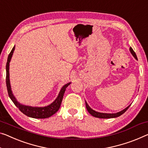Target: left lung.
Instances as JSON below:
<instances>
[{"instance_id": "obj_1", "label": "left lung", "mask_w": 148, "mask_h": 148, "mask_svg": "<svg viewBox=\"0 0 148 148\" xmlns=\"http://www.w3.org/2000/svg\"><path fill=\"white\" fill-rule=\"evenodd\" d=\"M130 53L132 54V56L134 57L136 60H138L137 56H136V54L134 52V51L133 50V49L132 47H130ZM85 104H86V108H87L88 112H89L90 114L93 116L94 117H97V118H99V119H111V118H116V117H119L120 115H122V114H124L126 111L128 110V108L130 106V105H129L128 107H126V108H124V110H122L120 112H119L117 113H113V114H108V113H101V112H96V111L92 110V109L88 105V104L87 102L85 101Z\"/></svg>"}]
</instances>
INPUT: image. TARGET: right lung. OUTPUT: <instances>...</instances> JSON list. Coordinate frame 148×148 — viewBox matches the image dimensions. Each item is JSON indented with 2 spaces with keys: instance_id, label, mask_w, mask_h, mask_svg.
Segmentation results:
<instances>
[{
  "instance_id": "obj_1",
  "label": "right lung",
  "mask_w": 148,
  "mask_h": 148,
  "mask_svg": "<svg viewBox=\"0 0 148 148\" xmlns=\"http://www.w3.org/2000/svg\"><path fill=\"white\" fill-rule=\"evenodd\" d=\"M15 49V45L13 47L12 50H11L10 53H9L7 63H6V87H7V90L8 93V96L12 100V101L15 104L16 107L18 108L19 110L21 112L24 114L25 115L28 116L29 117L34 118V119H47L51 116L52 115L58 112L59 108H60L61 102H62L63 95L65 91L66 88L69 86L71 83H68L66 85H65L63 87L61 88V90L60 93H59L58 97L54 101L53 103L49 104L48 106H44V107H34V106H26L23 105V104L19 103L17 101V100L14 96L13 93L11 90L10 83V79H9V65H10V61L12 58V56L13 55L14 51Z\"/></svg>"
}]
</instances>
